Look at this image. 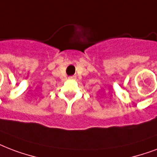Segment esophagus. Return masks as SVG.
Returning <instances> with one entry per match:
<instances>
[{
    "label": "esophagus",
    "instance_id": "1",
    "mask_svg": "<svg viewBox=\"0 0 157 157\" xmlns=\"http://www.w3.org/2000/svg\"><path fill=\"white\" fill-rule=\"evenodd\" d=\"M76 76H69V79H76Z\"/></svg>",
    "mask_w": 157,
    "mask_h": 157
}]
</instances>
